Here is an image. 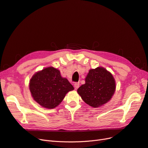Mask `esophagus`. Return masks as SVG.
Wrapping results in <instances>:
<instances>
[{
	"instance_id": "obj_1",
	"label": "esophagus",
	"mask_w": 148,
	"mask_h": 148,
	"mask_svg": "<svg viewBox=\"0 0 148 148\" xmlns=\"http://www.w3.org/2000/svg\"><path fill=\"white\" fill-rule=\"evenodd\" d=\"M79 83H75V84H74V87H75V89H77L78 88H79Z\"/></svg>"
}]
</instances>
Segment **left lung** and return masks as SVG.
<instances>
[{"label": "left lung", "mask_w": 148, "mask_h": 148, "mask_svg": "<svg viewBox=\"0 0 148 148\" xmlns=\"http://www.w3.org/2000/svg\"><path fill=\"white\" fill-rule=\"evenodd\" d=\"M116 90V81L109 71L102 67L90 69L85 84L78 89V94L89 106L99 108L108 103Z\"/></svg>", "instance_id": "8db88e82"}]
</instances>
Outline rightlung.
<instances>
[{"label": "right lung", "instance_id": "add662e5", "mask_svg": "<svg viewBox=\"0 0 148 148\" xmlns=\"http://www.w3.org/2000/svg\"><path fill=\"white\" fill-rule=\"evenodd\" d=\"M29 88L34 100L45 108L58 106L69 91L74 89L60 71L48 67L35 73L29 81Z\"/></svg>", "mask_w": 148, "mask_h": 148}]
</instances>
